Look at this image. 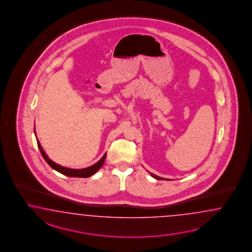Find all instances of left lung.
I'll return each instance as SVG.
<instances>
[{"label":"left lung","mask_w":252,"mask_h":252,"mask_svg":"<svg viewBox=\"0 0 252 252\" xmlns=\"http://www.w3.org/2000/svg\"><path fill=\"white\" fill-rule=\"evenodd\" d=\"M151 175H152V177L155 178V179H157V180H162V178L158 177V176H157V175H155V174H152V173H151Z\"/></svg>","instance_id":"1"}]
</instances>
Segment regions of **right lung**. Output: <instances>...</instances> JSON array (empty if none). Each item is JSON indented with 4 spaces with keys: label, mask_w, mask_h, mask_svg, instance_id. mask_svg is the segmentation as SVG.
<instances>
[{
    "label": "right lung",
    "mask_w": 252,
    "mask_h": 252,
    "mask_svg": "<svg viewBox=\"0 0 252 252\" xmlns=\"http://www.w3.org/2000/svg\"><path fill=\"white\" fill-rule=\"evenodd\" d=\"M34 134H35V132H34ZM36 141H37V146H38V149L40 150L41 154H42L43 158H45V160L48 162V165H49L52 169H54V170H57V171L62 173L63 175H66V176H68V177L88 178L90 177V176H92L93 174H94L96 171L102 167V164L104 162L105 157H106V154H104L102 158H101L97 163L93 165V166H91V167H88V168H85V169H82V170L68 169V168L62 167L61 165L55 163L54 161H52V160L46 155V153L44 152V150L42 149V147H41L40 143L38 142V140H36Z\"/></svg>",
    "instance_id": "obj_1"
}]
</instances>
